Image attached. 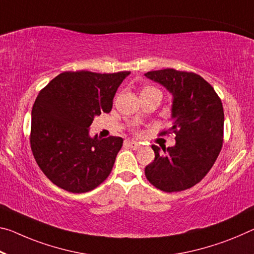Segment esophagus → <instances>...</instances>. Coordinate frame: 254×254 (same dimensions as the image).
I'll return each instance as SVG.
<instances>
[{"label":"esophagus","instance_id":"34e87169","mask_svg":"<svg viewBox=\"0 0 254 254\" xmlns=\"http://www.w3.org/2000/svg\"><path fill=\"white\" fill-rule=\"evenodd\" d=\"M127 144L132 149H139L141 147V144H140L138 141H133V140H131V141H127Z\"/></svg>","mask_w":254,"mask_h":254}]
</instances>
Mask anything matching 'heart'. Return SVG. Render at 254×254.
<instances>
[{
	"label": "heart",
	"instance_id": "heart-1",
	"mask_svg": "<svg viewBox=\"0 0 254 254\" xmlns=\"http://www.w3.org/2000/svg\"><path fill=\"white\" fill-rule=\"evenodd\" d=\"M146 90H154V88H144L142 91H146Z\"/></svg>",
	"mask_w": 254,
	"mask_h": 254
}]
</instances>
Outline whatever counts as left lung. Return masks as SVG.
I'll return each mask as SVG.
<instances>
[{"label": "left lung", "mask_w": 254, "mask_h": 254, "mask_svg": "<svg viewBox=\"0 0 254 254\" xmlns=\"http://www.w3.org/2000/svg\"><path fill=\"white\" fill-rule=\"evenodd\" d=\"M172 95L170 131L173 147L152 144L155 159L144 168L154 187L179 192L199 183L215 164L223 146L224 110L210 84L192 72L164 69L144 73Z\"/></svg>", "instance_id": "obj_1"}]
</instances>
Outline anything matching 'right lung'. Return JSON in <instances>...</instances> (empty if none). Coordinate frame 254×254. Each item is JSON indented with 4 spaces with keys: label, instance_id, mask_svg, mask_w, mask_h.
I'll use <instances>...</instances> for the list:
<instances>
[{
    "label": "right lung",
    "instance_id": "add662e5",
    "mask_svg": "<svg viewBox=\"0 0 254 254\" xmlns=\"http://www.w3.org/2000/svg\"><path fill=\"white\" fill-rule=\"evenodd\" d=\"M128 74L63 72L39 92L31 111L30 146L39 168L56 187L84 193L111 174L123 139H99L89 131L96 116L111 112Z\"/></svg>",
    "mask_w": 254,
    "mask_h": 254
}]
</instances>
